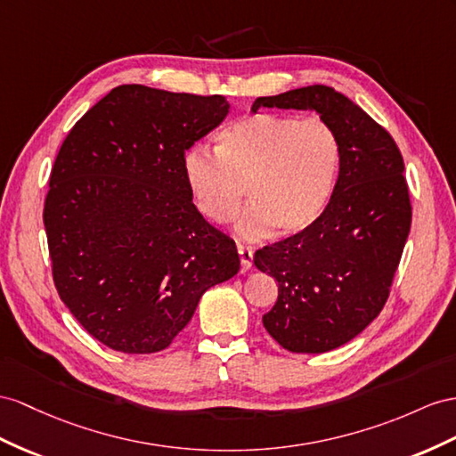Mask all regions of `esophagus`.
Returning <instances> with one entry per match:
<instances>
[{"label": "esophagus", "instance_id": "1", "mask_svg": "<svg viewBox=\"0 0 456 456\" xmlns=\"http://www.w3.org/2000/svg\"><path fill=\"white\" fill-rule=\"evenodd\" d=\"M237 252H239V258H240L242 272H248L252 267V250L248 247H244V244H237Z\"/></svg>", "mask_w": 456, "mask_h": 456}]
</instances>
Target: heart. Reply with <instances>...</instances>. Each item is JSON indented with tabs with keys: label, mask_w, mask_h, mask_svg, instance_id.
I'll use <instances>...</instances> for the list:
<instances>
[{
	"label": "heart",
	"mask_w": 456,
	"mask_h": 456,
	"mask_svg": "<svg viewBox=\"0 0 456 456\" xmlns=\"http://www.w3.org/2000/svg\"><path fill=\"white\" fill-rule=\"evenodd\" d=\"M216 151L192 148L184 177L198 209L214 224L237 221L242 237H277L306 231L330 204L339 179L343 144L322 117L254 113L221 128Z\"/></svg>",
	"instance_id": "1"
}]
</instances>
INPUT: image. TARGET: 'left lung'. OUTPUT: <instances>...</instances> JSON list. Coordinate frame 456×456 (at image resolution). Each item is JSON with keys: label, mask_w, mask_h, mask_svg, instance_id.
<instances>
[{"label": "left lung", "mask_w": 456, "mask_h": 456, "mask_svg": "<svg viewBox=\"0 0 456 456\" xmlns=\"http://www.w3.org/2000/svg\"><path fill=\"white\" fill-rule=\"evenodd\" d=\"M260 108L316 111L343 144L323 214L254 254V265L279 285L262 318L267 333L290 353H328L364 331L387 302L412 221L404 161L391 134L331 86L258 98L252 111Z\"/></svg>", "instance_id": "left-lung-1"}]
</instances>
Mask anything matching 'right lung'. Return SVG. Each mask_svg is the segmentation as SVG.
<instances>
[{
    "label": "right lung",
    "instance_id": "add662e5",
    "mask_svg": "<svg viewBox=\"0 0 456 456\" xmlns=\"http://www.w3.org/2000/svg\"><path fill=\"white\" fill-rule=\"evenodd\" d=\"M227 113L217 94L123 85L63 140L44 204L53 283L102 345L167 348L206 290L240 270L235 240L198 212L183 167Z\"/></svg>",
    "mask_w": 456,
    "mask_h": 456
}]
</instances>
